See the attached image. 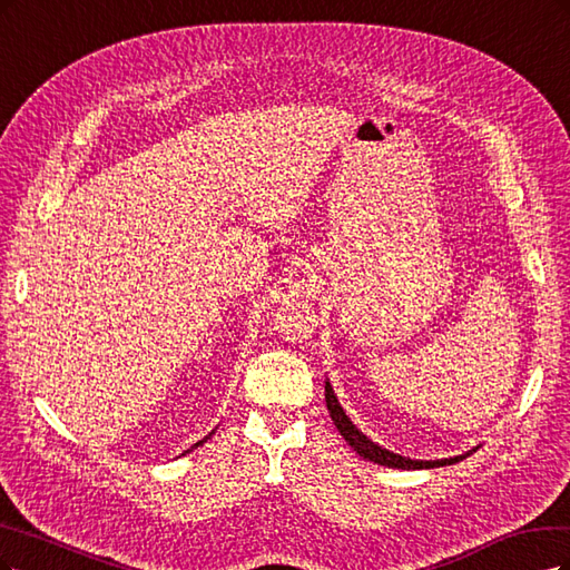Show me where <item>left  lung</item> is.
<instances>
[{"label":"left lung","instance_id":"8db88e82","mask_svg":"<svg viewBox=\"0 0 570 570\" xmlns=\"http://www.w3.org/2000/svg\"><path fill=\"white\" fill-rule=\"evenodd\" d=\"M324 397H326V410L328 414H332V421L336 424V429L341 431V435L345 438V443L351 445L360 456H364L366 462H374V464H381V466H391V469H435V466H448V464H456L462 462L464 456H469L471 452L466 454H459V456H450V459H433V462H424V459H410V456H402V454H395L391 450H385L376 443H372L370 438H366L351 419L345 416L343 407L338 397L334 395V389L328 385V381L324 383Z\"/></svg>","mask_w":570,"mask_h":570}]
</instances>
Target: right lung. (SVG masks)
<instances>
[{
    "mask_svg": "<svg viewBox=\"0 0 570 570\" xmlns=\"http://www.w3.org/2000/svg\"><path fill=\"white\" fill-rule=\"evenodd\" d=\"M213 433H215V431H210V433H208V435H206V438H204V440H198V443H194V445H191V450H196V448H198V445H204V443H206V440H208V438H210V435H213ZM191 450H187V452H191ZM187 452H185V454H187Z\"/></svg>",
    "mask_w": 570,
    "mask_h": 570,
    "instance_id": "add662e5",
    "label": "right lung"
}]
</instances>
